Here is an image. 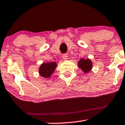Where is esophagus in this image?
I'll list each match as a JSON object with an SVG mask.
<instances>
[{
    "label": "esophagus",
    "instance_id": "esophagus-1",
    "mask_svg": "<svg viewBox=\"0 0 125 125\" xmlns=\"http://www.w3.org/2000/svg\"><path fill=\"white\" fill-rule=\"evenodd\" d=\"M62 59H63V60H67V59H68V55H67V54H65V53H64V54H62Z\"/></svg>",
    "mask_w": 125,
    "mask_h": 125
}]
</instances>
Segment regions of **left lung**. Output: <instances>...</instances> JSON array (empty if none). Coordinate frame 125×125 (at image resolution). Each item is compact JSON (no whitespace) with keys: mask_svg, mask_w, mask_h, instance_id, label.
Wrapping results in <instances>:
<instances>
[{"mask_svg":"<svg viewBox=\"0 0 125 125\" xmlns=\"http://www.w3.org/2000/svg\"><path fill=\"white\" fill-rule=\"evenodd\" d=\"M78 66L84 73H88L92 69V62L91 60L87 58L84 60L83 58L80 59L78 61Z\"/></svg>","mask_w":125,"mask_h":125,"instance_id":"1","label":"left lung"}]
</instances>
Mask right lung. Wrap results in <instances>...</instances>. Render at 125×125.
Listing matches in <instances>:
<instances>
[{
    "label": "right lung",
    "mask_w": 125,
    "mask_h": 125,
    "mask_svg": "<svg viewBox=\"0 0 125 125\" xmlns=\"http://www.w3.org/2000/svg\"><path fill=\"white\" fill-rule=\"evenodd\" d=\"M57 65V63L55 62L43 63L39 67V74L42 77L49 78L54 72Z\"/></svg>",
    "instance_id": "add662e5"
}]
</instances>
